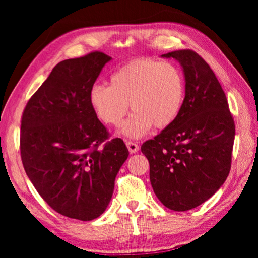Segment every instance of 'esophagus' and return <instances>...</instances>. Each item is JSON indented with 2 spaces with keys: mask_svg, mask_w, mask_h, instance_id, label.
Masks as SVG:
<instances>
[{
  "mask_svg": "<svg viewBox=\"0 0 258 258\" xmlns=\"http://www.w3.org/2000/svg\"><path fill=\"white\" fill-rule=\"evenodd\" d=\"M126 144V148H128V150H129V153L130 154H135V153H137V151H139V146H137L136 143H134V142H130V141H128V142L125 143Z\"/></svg>",
  "mask_w": 258,
  "mask_h": 258,
  "instance_id": "esophagus-1",
  "label": "esophagus"
}]
</instances>
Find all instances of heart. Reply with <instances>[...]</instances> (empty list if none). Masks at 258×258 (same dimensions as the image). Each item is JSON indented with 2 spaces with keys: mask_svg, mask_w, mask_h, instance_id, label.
Listing matches in <instances>:
<instances>
[{
  "mask_svg": "<svg viewBox=\"0 0 258 258\" xmlns=\"http://www.w3.org/2000/svg\"><path fill=\"white\" fill-rule=\"evenodd\" d=\"M185 101V80L178 67L151 58H139L122 66L110 76V86L94 84L89 103L102 123L118 126L129 109L134 111L119 134L136 140L153 125H171Z\"/></svg>",
  "mask_w": 258,
  "mask_h": 258,
  "instance_id": "obj_1",
  "label": "heart"
}]
</instances>
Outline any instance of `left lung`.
Returning <instances> with one entry per match:
<instances>
[{"mask_svg": "<svg viewBox=\"0 0 258 258\" xmlns=\"http://www.w3.org/2000/svg\"><path fill=\"white\" fill-rule=\"evenodd\" d=\"M182 67L185 101L177 119L141 147L155 195L169 209L201 206L223 185L231 167L235 123L208 63L191 50L163 54Z\"/></svg>", "mask_w": 258, "mask_h": 258, "instance_id": "left-lung-1", "label": "left lung"}]
</instances>
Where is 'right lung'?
Instances as JSON below:
<instances>
[{"label": "right lung", "mask_w": 258, "mask_h": 258, "mask_svg": "<svg viewBox=\"0 0 258 258\" xmlns=\"http://www.w3.org/2000/svg\"><path fill=\"white\" fill-rule=\"evenodd\" d=\"M110 56L90 52L64 59L33 95L21 122V157L28 177L58 214L91 221L110 203L115 178L129 156L124 142L108 139L89 103Z\"/></svg>", "instance_id": "1"}]
</instances>
